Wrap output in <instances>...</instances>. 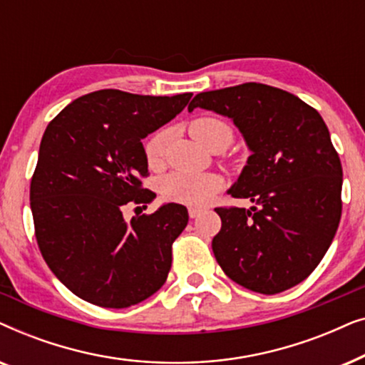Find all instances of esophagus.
Instances as JSON below:
<instances>
[{
    "mask_svg": "<svg viewBox=\"0 0 365 365\" xmlns=\"http://www.w3.org/2000/svg\"><path fill=\"white\" fill-rule=\"evenodd\" d=\"M187 212H189V217L191 219H196L199 214L202 212V207H196V206H189V209H187Z\"/></svg>",
    "mask_w": 365,
    "mask_h": 365,
    "instance_id": "1",
    "label": "esophagus"
}]
</instances>
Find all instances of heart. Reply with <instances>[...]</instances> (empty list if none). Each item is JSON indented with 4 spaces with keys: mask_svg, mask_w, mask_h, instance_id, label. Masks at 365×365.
Masks as SVG:
<instances>
[{
    "mask_svg": "<svg viewBox=\"0 0 365 365\" xmlns=\"http://www.w3.org/2000/svg\"><path fill=\"white\" fill-rule=\"evenodd\" d=\"M189 133L201 143L202 146L212 151H222L232 143V128L224 119L214 116L196 118L189 124ZM169 133L159 129L144 143V156L149 168H159L166 156ZM222 187V179L217 174H187L171 173L164 176L159 182V192L166 201L179 204H194L202 206L216 196Z\"/></svg>",
    "mask_w": 365,
    "mask_h": 365,
    "instance_id": "heart-1",
    "label": "heart"
}]
</instances>
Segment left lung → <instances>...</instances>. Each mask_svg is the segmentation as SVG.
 I'll return each mask as SVG.
<instances>
[{
  "instance_id": "8db88e82",
  "label": "left lung",
  "mask_w": 365,
  "mask_h": 365,
  "mask_svg": "<svg viewBox=\"0 0 365 365\" xmlns=\"http://www.w3.org/2000/svg\"><path fill=\"white\" fill-rule=\"evenodd\" d=\"M194 108L231 118L252 151L229 192L256 206L216 207L219 266L259 294L297 286L322 261L342 214V164L326 123L302 99L261 83L199 93Z\"/></svg>"
}]
</instances>
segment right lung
<instances>
[{"label": "right lung", "mask_w": 365, "mask_h": 365, "mask_svg": "<svg viewBox=\"0 0 365 365\" xmlns=\"http://www.w3.org/2000/svg\"><path fill=\"white\" fill-rule=\"evenodd\" d=\"M191 96L101 89L74 99L48 124L29 187L34 236L54 276L84 301L129 307L166 282L187 209L164 204L128 224L123 207H144L156 196L143 186L141 141Z\"/></svg>", "instance_id": "obj_1"}]
</instances>
